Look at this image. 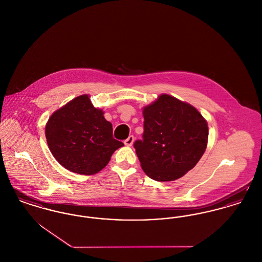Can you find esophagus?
Segmentation results:
<instances>
[{
    "instance_id": "34e87169",
    "label": "esophagus",
    "mask_w": 262,
    "mask_h": 262,
    "mask_svg": "<svg viewBox=\"0 0 262 262\" xmlns=\"http://www.w3.org/2000/svg\"><path fill=\"white\" fill-rule=\"evenodd\" d=\"M134 141H135L134 136H129L127 139L124 140V144H125L126 146H132L133 143H134Z\"/></svg>"
}]
</instances>
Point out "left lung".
I'll return each mask as SVG.
<instances>
[{
	"label": "left lung",
	"mask_w": 262,
	"mask_h": 262,
	"mask_svg": "<svg viewBox=\"0 0 262 262\" xmlns=\"http://www.w3.org/2000/svg\"><path fill=\"white\" fill-rule=\"evenodd\" d=\"M142 140L134 144L144 173L159 182L181 178L200 160L209 127L200 112L167 94L143 107Z\"/></svg>",
	"instance_id": "1"
}]
</instances>
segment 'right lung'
<instances>
[{
    "label": "right lung",
    "mask_w": 262,
    "mask_h": 262,
    "mask_svg": "<svg viewBox=\"0 0 262 262\" xmlns=\"http://www.w3.org/2000/svg\"><path fill=\"white\" fill-rule=\"evenodd\" d=\"M46 138L59 164L82 175L101 171L113 154L123 146L113 138V125L105 119L103 110L95 108L87 94L74 98L50 116Z\"/></svg>",
    "instance_id": "right-lung-1"
}]
</instances>
